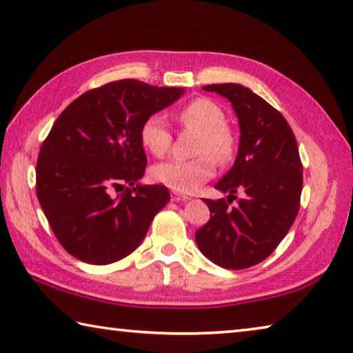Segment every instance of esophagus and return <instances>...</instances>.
Here are the masks:
<instances>
[{
	"label": "esophagus",
	"instance_id": "1",
	"mask_svg": "<svg viewBox=\"0 0 353 353\" xmlns=\"http://www.w3.org/2000/svg\"><path fill=\"white\" fill-rule=\"evenodd\" d=\"M188 196L179 193V191H171V201L179 202V201H187Z\"/></svg>",
	"mask_w": 353,
	"mask_h": 353
}]
</instances>
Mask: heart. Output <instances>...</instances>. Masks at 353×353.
Segmentation results:
<instances>
[{"instance_id": "obj_1", "label": "heart", "mask_w": 353, "mask_h": 353, "mask_svg": "<svg viewBox=\"0 0 353 353\" xmlns=\"http://www.w3.org/2000/svg\"><path fill=\"white\" fill-rule=\"evenodd\" d=\"M177 119L183 128L199 134L194 143L191 160H166L152 166L151 176L155 182L176 191L190 193L214 174V162H230L236 151V137L227 126L225 112L207 98H196L177 112ZM140 141L154 157H162L171 146L172 135L168 121L162 113H152L140 128Z\"/></svg>"}]
</instances>
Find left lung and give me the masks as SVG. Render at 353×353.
Here are the masks:
<instances>
[{"instance_id":"obj_1","label":"left lung","mask_w":353,"mask_h":353,"mask_svg":"<svg viewBox=\"0 0 353 353\" xmlns=\"http://www.w3.org/2000/svg\"><path fill=\"white\" fill-rule=\"evenodd\" d=\"M204 90L230 101L241 137L234 166L214 185L230 196L204 199L210 219L196 230V244L214 265L246 270L268 259L294 223L303 183L301 155L288 121L259 94L240 83H213ZM238 189L245 194L232 208Z\"/></svg>"}]
</instances>
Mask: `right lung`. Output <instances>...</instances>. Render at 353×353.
Returning a JSON list of instances; mask_svg holds the SVG:
<instances>
[{"label":"right lung","instance_id":"add662e5","mask_svg":"<svg viewBox=\"0 0 353 353\" xmlns=\"http://www.w3.org/2000/svg\"><path fill=\"white\" fill-rule=\"evenodd\" d=\"M182 93L137 79L113 81L81 94L59 115L40 146L35 191L70 255L109 265L140 246L170 201L163 185H137L148 163L140 128ZM113 189L125 191L113 196Z\"/></svg>","mask_w":353,"mask_h":353}]
</instances>
